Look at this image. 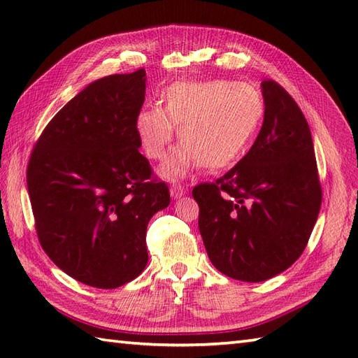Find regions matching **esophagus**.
<instances>
[{"label": "esophagus", "instance_id": "1", "mask_svg": "<svg viewBox=\"0 0 358 358\" xmlns=\"http://www.w3.org/2000/svg\"><path fill=\"white\" fill-rule=\"evenodd\" d=\"M187 189L181 185H172L171 186V196L172 199H180V196H183L186 194Z\"/></svg>", "mask_w": 358, "mask_h": 358}]
</instances>
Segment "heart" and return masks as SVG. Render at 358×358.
Instances as JSON below:
<instances>
[{"label": "heart", "mask_w": 358, "mask_h": 358, "mask_svg": "<svg viewBox=\"0 0 358 358\" xmlns=\"http://www.w3.org/2000/svg\"><path fill=\"white\" fill-rule=\"evenodd\" d=\"M263 118V96L246 83L180 81L166 89L163 108L138 112L135 129L144 154L162 159L178 127L183 146L162 166L163 177L177 180L199 164L206 172L237 164L252 148Z\"/></svg>", "instance_id": "1"}]
</instances>
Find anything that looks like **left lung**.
I'll return each mask as SVG.
<instances>
[{"instance_id":"8db88e82","label":"left lung","mask_w":358,"mask_h":358,"mask_svg":"<svg viewBox=\"0 0 358 358\" xmlns=\"http://www.w3.org/2000/svg\"><path fill=\"white\" fill-rule=\"evenodd\" d=\"M264 118L248 154L215 183L194 187L209 260L224 275L257 283L305 250L322 206L314 143L294 98L262 83Z\"/></svg>"}]
</instances>
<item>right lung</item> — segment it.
Wrapping results in <instances>:
<instances>
[{
  "mask_svg": "<svg viewBox=\"0 0 358 358\" xmlns=\"http://www.w3.org/2000/svg\"><path fill=\"white\" fill-rule=\"evenodd\" d=\"M144 94V69L90 83L49 121L29 158L40 245L87 286L115 289L138 277L149 260V220L171 203L138 152Z\"/></svg>",
  "mask_w": 358,
  "mask_h": 358,
  "instance_id": "obj_1",
  "label": "right lung"
}]
</instances>
